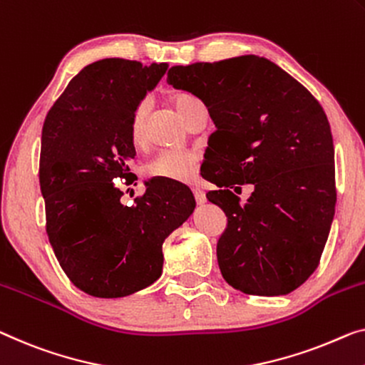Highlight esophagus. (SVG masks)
Here are the masks:
<instances>
[{
    "label": "esophagus",
    "instance_id": "1",
    "mask_svg": "<svg viewBox=\"0 0 365 365\" xmlns=\"http://www.w3.org/2000/svg\"><path fill=\"white\" fill-rule=\"evenodd\" d=\"M192 192H193L195 200H197L198 205H205V203H206V195H205V192H201L200 188H193Z\"/></svg>",
    "mask_w": 365,
    "mask_h": 365
}]
</instances>
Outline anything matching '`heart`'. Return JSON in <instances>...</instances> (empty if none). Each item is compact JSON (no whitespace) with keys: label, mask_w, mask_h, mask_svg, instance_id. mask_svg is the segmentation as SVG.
<instances>
[{"label":"heart","mask_w":365,"mask_h":365,"mask_svg":"<svg viewBox=\"0 0 365 365\" xmlns=\"http://www.w3.org/2000/svg\"><path fill=\"white\" fill-rule=\"evenodd\" d=\"M200 103L197 98L190 95H175L172 98V105L177 113L185 119L192 108ZM145 116H148V103L139 101L133 110L129 119V135L134 145L143 144ZM198 165V155L195 152L165 150L154 157L144 167V175L148 178H162L168 182H188L195 177Z\"/></svg>","instance_id":"heart-1"}]
</instances>
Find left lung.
Returning a JSON list of instances; mask_svg holds the SVG:
<instances>
[{
    "label": "left lung",
    "instance_id": "left-lung-1",
    "mask_svg": "<svg viewBox=\"0 0 365 365\" xmlns=\"http://www.w3.org/2000/svg\"><path fill=\"white\" fill-rule=\"evenodd\" d=\"M167 83L205 103L216 130L206 195L227 216L216 246L225 280L249 295H287L317 270L334 217V145L323 108L259 56L177 65ZM252 182L246 205L230 192Z\"/></svg>",
    "mask_w": 365,
    "mask_h": 365
}]
</instances>
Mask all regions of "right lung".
I'll return each mask as SVG.
<instances>
[{
	"label": "right lung",
	"instance_id": "1",
	"mask_svg": "<svg viewBox=\"0 0 365 365\" xmlns=\"http://www.w3.org/2000/svg\"><path fill=\"white\" fill-rule=\"evenodd\" d=\"M167 68L124 58L86 65L43 121L39 182L47 236L72 284L91 297L121 298L154 284L164 265L162 244L197 205L188 187L164 180L145 183L144 197L124 206L113 185L133 175L130 114Z\"/></svg>",
	"mask_w": 365,
	"mask_h": 365
}]
</instances>
